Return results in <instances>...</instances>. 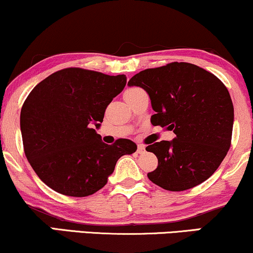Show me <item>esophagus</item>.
Here are the masks:
<instances>
[{"mask_svg": "<svg viewBox=\"0 0 253 253\" xmlns=\"http://www.w3.org/2000/svg\"><path fill=\"white\" fill-rule=\"evenodd\" d=\"M145 149L146 147L143 145H137V149H136L137 154H142V153H145Z\"/></svg>", "mask_w": 253, "mask_h": 253, "instance_id": "34e87169", "label": "esophagus"}]
</instances>
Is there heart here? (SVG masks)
<instances>
[{"instance_id": "1", "label": "heart", "mask_w": 253, "mask_h": 253, "mask_svg": "<svg viewBox=\"0 0 253 253\" xmlns=\"http://www.w3.org/2000/svg\"><path fill=\"white\" fill-rule=\"evenodd\" d=\"M137 91H140V88L133 87V88H129V89H127V91H126V92H125V97H126V95H128V94L135 93V92H137Z\"/></svg>"}]
</instances>
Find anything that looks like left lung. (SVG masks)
I'll use <instances>...</instances> for the list:
<instances>
[{"label": "left lung", "instance_id": "1", "mask_svg": "<svg viewBox=\"0 0 253 253\" xmlns=\"http://www.w3.org/2000/svg\"><path fill=\"white\" fill-rule=\"evenodd\" d=\"M150 98L153 126L175 133L171 141L147 146L158 168L147 176L170 191H182L208 180L231 145L233 105L224 84L200 66L170 63L136 73L128 82Z\"/></svg>", "mask_w": 253, "mask_h": 253}]
</instances>
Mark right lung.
Segmentation results:
<instances>
[{"label": "right lung", "instance_id": "right-lung-1", "mask_svg": "<svg viewBox=\"0 0 253 253\" xmlns=\"http://www.w3.org/2000/svg\"><path fill=\"white\" fill-rule=\"evenodd\" d=\"M125 75L60 70L35 86L21 110L24 153L38 177L66 196L84 197L107 183L117 161L136 145L103 142L95 132L107 105L123 91Z\"/></svg>", "mask_w": 253, "mask_h": 253}]
</instances>
